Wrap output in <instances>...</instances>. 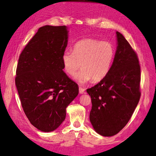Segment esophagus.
Instances as JSON below:
<instances>
[{
  "label": "esophagus",
  "instance_id": "obj_1",
  "mask_svg": "<svg viewBox=\"0 0 156 156\" xmlns=\"http://www.w3.org/2000/svg\"><path fill=\"white\" fill-rule=\"evenodd\" d=\"M79 93H80V94L85 93V89L82 87H79Z\"/></svg>",
  "mask_w": 156,
  "mask_h": 156
}]
</instances>
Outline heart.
Segmentation results:
<instances>
[{
  "instance_id": "obj_1",
  "label": "heart",
  "mask_w": 156,
  "mask_h": 156,
  "mask_svg": "<svg viewBox=\"0 0 156 156\" xmlns=\"http://www.w3.org/2000/svg\"><path fill=\"white\" fill-rule=\"evenodd\" d=\"M115 57V48L110 42L87 38L78 41L73 47V53L65 51L62 60L65 72L75 76L79 84H84L93 80L99 82L109 74Z\"/></svg>"
}]
</instances>
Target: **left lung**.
<instances>
[{
	"label": "left lung",
	"instance_id": "1",
	"mask_svg": "<svg viewBox=\"0 0 156 156\" xmlns=\"http://www.w3.org/2000/svg\"><path fill=\"white\" fill-rule=\"evenodd\" d=\"M117 49L109 74L87 90L91 97L90 121L99 135L112 136L126 126L139 101L141 68L136 52L116 32Z\"/></svg>",
	"mask_w": 156,
	"mask_h": 156
}]
</instances>
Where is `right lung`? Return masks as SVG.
Listing matches in <instances>:
<instances>
[{
	"label": "right lung",
	"mask_w": 156,
	"mask_h": 156,
	"mask_svg": "<svg viewBox=\"0 0 156 156\" xmlns=\"http://www.w3.org/2000/svg\"><path fill=\"white\" fill-rule=\"evenodd\" d=\"M66 26H44L23 48L18 60L15 84L21 106L34 126L42 132L57 129L78 86L63 71L62 57L68 44Z\"/></svg>",
	"instance_id": "obj_1"
}]
</instances>
